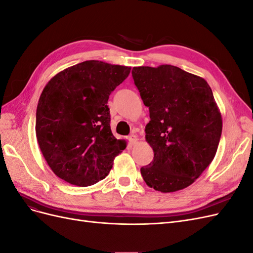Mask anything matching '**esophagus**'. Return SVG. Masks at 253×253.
<instances>
[{
  "label": "esophagus",
  "instance_id": "obj_1",
  "mask_svg": "<svg viewBox=\"0 0 253 253\" xmlns=\"http://www.w3.org/2000/svg\"><path fill=\"white\" fill-rule=\"evenodd\" d=\"M137 140H138V139H137V136L134 135V134H131L127 137V141L131 144H135L137 142Z\"/></svg>",
  "mask_w": 253,
  "mask_h": 253
}]
</instances>
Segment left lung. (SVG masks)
Here are the masks:
<instances>
[{"instance_id": "1", "label": "left lung", "mask_w": 253, "mask_h": 253, "mask_svg": "<svg viewBox=\"0 0 253 253\" xmlns=\"http://www.w3.org/2000/svg\"><path fill=\"white\" fill-rule=\"evenodd\" d=\"M132 76L149 108L145 139L154 152L142 177L164 193L187 188L211 164L223 128L209 84L173 65L133 67Z\"/></svg>"}]
</instances>
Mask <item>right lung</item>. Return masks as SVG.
<instances>
[{"mask_svg": "<svg viewBox=\"0 0 253 253\" xmlns=\"http://www.w3.org/2000/svg\"><path fill=\"white\" fill-rule=\"evenodd\" d=\"M131 67L89 60L60 72L37 106L36 134L58 177L79 187L102 180L126 148L111 131L109 97Z\"/></svg>", "mask_w": 253, "mask_h": 253, "instance_id": "add662e5", "label": "right lung"}]
</instances>
